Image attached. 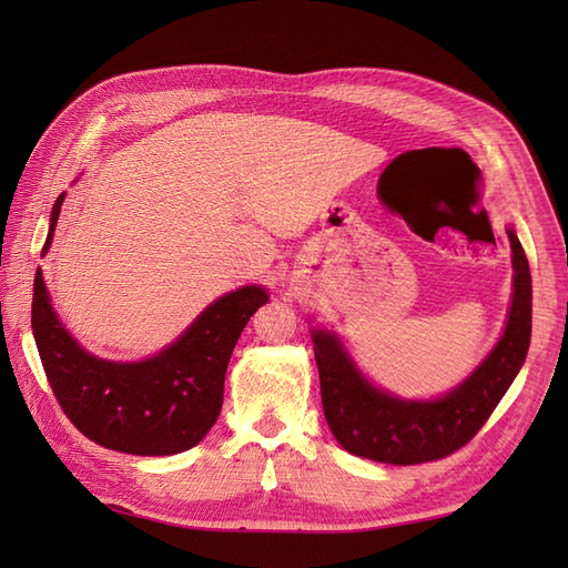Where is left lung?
Masks as SVG:
<instances>
[{"mask_svg": "<svg viewBox=\"0 0 568 568\" xmlns=\"http://www.w3.org/2000/svg\"><path fill=\"white\" fill-rule=\"evenodd\" d=\"M511 244L514 294L503 338L467 382L438 400H403L372 386L338 336L313 332L322 407L348 453L384 464H422L464 448L519 374L530 343V270L519 236Z\"/></svg>", "mask_w": 568, "mask_h": 568, "instance_id": "obj_1", "label": "left lung"}]
</instances>
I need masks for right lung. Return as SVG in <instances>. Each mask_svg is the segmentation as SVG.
<instances>
[{
    "label": "right lung",
    "mask_w": 568,
    "mask_h": 568,
    "mask_svg": "<svg viewBox=\"0 0 568 568\" xmlns=\"http://www.w3.org/2000/svg\"><path fill=\"white\" fill-rule=\"evenodd\" d=\"M49 220L42 255L61 213ZM267 291L244 286L211 303L175 341L142 363H111L82 351L51 307L42 270L32 286V334L47 382L80 434L128 455H178L211 432L222 409L232 351Z\"/></svg>",
    "instance_id": "add662e5"
}]
</instances>
